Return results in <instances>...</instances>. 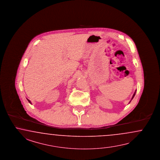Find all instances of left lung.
<instances>
[{"label":"left lung","instance_id":"obj_1","mask_svg":"<svg viewBox=\"0 0 160 160\" xmlns=\"http://www.w3.org/2000/svg\"><path fill=\"white\" fill-rule=\"evenodd\" d=\"M136 91H137V90H135V92H134V94H133V95H132V98H131V101H129V103H130V102H131V101H132V99H133V98H134V96H135V93H136Z\"/></svg>","mask_w":160,"mask_h":160}]
</instances>
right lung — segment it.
Segmentation results:
<instances>
[{
    "label": "right lung",
    "instance_id": "right-lung-1",
    "mask_svg": "<svg viewBox=\"0 0 160 160\" xmlns=\"http://www.w3.org/2000/svg\"><path fill=\"white\" fill-rule=\"evenodd\" d=\"M27 100H28V102H29V103H31V104H32V102H31V101H30V100H29V99H27Z\"/></svg>",
    "mask_w": 160,
    "mask_h": 160
}]
</instances>
